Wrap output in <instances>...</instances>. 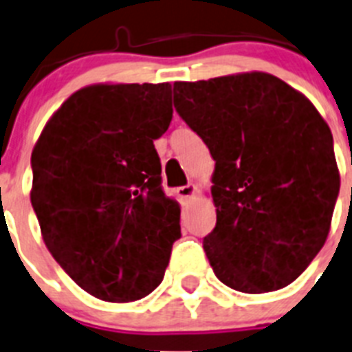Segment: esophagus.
Instances as JSON below:
<instances>
[{
    "label": "esophagus",
    "mask_w": 352,
    "mask_h": 352,
    "mask_svg": "<svg viewBox=\"0 0 352 352\" xmlns=\"http://www.w3.org/2000/svg\"><path fill=\"white\" fill-rule=\"evenodd\" d=\"M193 191H195V186L186 184V186H181V188H177L175 193H177V197H179V201L188 202L191 197H193Z\"/></svg>",
    "instance_id": "esophagus-1"
}]
</instances>
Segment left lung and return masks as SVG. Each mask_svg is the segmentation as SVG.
Returning a JSON list of instances; mask_svg holds the SVG:
<instances>
[{"instance_id":"obj_1","label":"left lung","mask_w":352,"mask_h":352,"mask_svg":"<svg viewBox=\"0 0 352 352\" xmlns=\"http://www.w3.org/2000/svg\"><path fill=\"white\" fill-rule=\"evenodd\" d=\"M173 104L215 161L202 244L217 278L251 295L289 285L325 244L340 191L327 122L264 72L177 81Z\"/></svg>"}]
</instances>
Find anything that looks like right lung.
<instances>
[{
  "instance_id": "obj_1",
  "label": "right lung",
  "mask_w": 352,
  "mask_h": 352,
  "mask_svg": "<svg viewBox=\"0 0 352 352\" xmlns=\"http://www.w3.org/2000/svg\"><path fill=\"white\" fill-rule=\"evenodd\" d=\"M173 116L171 85H92L63 102L32 151L43 241L79 287L107 302L144 298L181 239L153 141Z\"/></svg>"
}]
</instances>
